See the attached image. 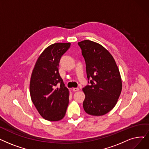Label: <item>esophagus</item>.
I'll return each mask as SVG.
<instances>
[{
  "label": "esophagus",
  "instance_id": "obj_1",
  "mask_svg": "<svg viewBox=\"0 0 149 149\" xmlns=\"http://www.w3.org/2000/svg\"><path fill=\"white\" fill-rule=\"evenodd\" d=\"M72 91H74V92L79 91V88H74L72 89Z\"/></svg>",
  "mask_w": 149,
  "mask_h": 149
}]
</instances>
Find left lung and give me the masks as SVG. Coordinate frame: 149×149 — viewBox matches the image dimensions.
<instances>
[{
    "mask_svg": "<svg viewBox=\"0 0 149 149\" xmlns=\"http://www.w3.org/2000/svg\"><path fill=\"white\" fill-rule=\"evenodd\" d=\"M86 63L89 85L83 88L84 110L92 116H103L115 107L122 91L119 70L111 54L102 45L84 40L78 42Z\"/></svg>",
    "mask_w": 149,
    "mask_h": 149,
    "instance_id": "obj_1",
    "label": "left lung"
}]
</instances>
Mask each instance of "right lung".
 <instances>
[{
  "mask_svg": "<svg viewBox=\"0 0 149 149\" xmlns=\"http://www.w3.org/2000/svg\"><path fill=\"white\" fill-rule=\"evenodd\" d=\"M70 46V42L50 45L38 57L31 73V101L40 114L49 121L61 120L69 104V91L60 75L58 66L61 57Z\"/></svg>",
  "mask_w": 149,
  "mask_h": 149,
  "instance_id": "obj_1",
  "label": "right lung"
}]
</instances>
